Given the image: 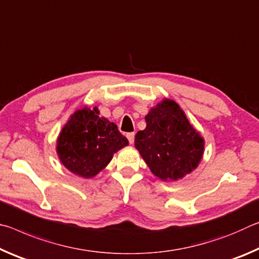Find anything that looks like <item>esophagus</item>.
Wrapping results in <instances>:
<instances>
[{"mask_svg": "<svg viewBox=\"0 0 259 259\" xmlns=\"http://www.w3.org/2000/svg\"><path fill=\"white\" fill-rule=\"evenodd\" d=\"M126 138H128L130 144H133L135 142V133H128V134H126Z\"/></svg>", "mask_w": 259, "mask_h": 259, "instance_id": "34e87169", "label": "esophagus"}]
</instances>
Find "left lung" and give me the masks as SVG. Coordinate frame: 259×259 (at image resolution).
<instances>
[{"mask_svg":"<svg viewBox=\"0 0 259 259\" xmlns=\"http://www.w3.org/2000/svg\"><path fill=\"white\" fill-rule=\"evenodd\" d=\"M145 120L146 128L136 135L135 146L156 177L177 181L198 166L203 139L174 100L152 108Z\"/></svg>","mask_w":259,"mask_h":259,"instance_id":"obj_1","label":"left lung"}]
</instances>
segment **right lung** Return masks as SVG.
<instances>
[{
	"label": "right lung",
	"mask_w": 259,
	"mask_h": 259,
	"mask_svg": "<svg viewBox=\"0 0 259 259\" xmlns=\"http://www.w3.org/2000/svg\"><path fill=\"white\" fill-rule=\"evenodd\" d=\"M98 114L97 108L78 109L63 128L57 144L63 164L84 178L96 176L114 153L129 144L116 124Z\"/></svg>",
	"instance_id": "right-lung-1"
}]
</instances>
